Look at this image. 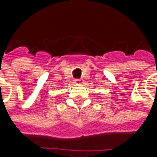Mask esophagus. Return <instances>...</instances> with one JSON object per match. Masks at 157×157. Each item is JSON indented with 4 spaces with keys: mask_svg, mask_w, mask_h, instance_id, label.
Listing matches in <instances>:
<instances>
[{
    "mask_svg": "<svg viewBox=\"0 0 157 157\" xmlns=\"http://www.w3.org/2000/svg\"><path fill=\"white\" fill-rule=\"evenodd\" d=\"M74 82H75V83H77V82H83V80H82V79H75Z\"/></svg>",
    "mask_w": 157,
    "mask_h": 157,
    "instance_id": "esophagus-1",
    "label": "esophagus"
}]
</instances>
